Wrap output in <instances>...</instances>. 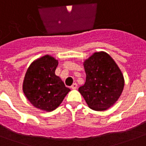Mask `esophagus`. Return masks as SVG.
Returning <instances> with one entry per match:
<instances>
[{
    "label": "esophagus",
    "instance_id": "34e87169",
    "mask_svg": "<svg viewBox=\"0 0 146 146\" xmlns=\"http://www.w3.org/2000/svg\"><path fill=\"white\" fill-rule=\"evenodd\" d=\"M77 84H76V83H73V85H72V86H71V89H77Z\"/></svg>",
    "mask_w": 146,
    "mask_h": 146
}]
</instances>
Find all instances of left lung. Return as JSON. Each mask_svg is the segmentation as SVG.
<instances>
[{
	"label": "left lung",
	"instance_id": "left-lung-1",
	"mask_svg": "<svg viewBox=\"0 0 146 146\" xmlns=\"http://www.w3.org/2000/svg\"><path fill=\"white\" fill-rule=\"evenodd\" d=\"M86 82L79 92L94 111H104L113 105L124 87V79L113 58L104 51L94 53L83 63Z\"/></svg>",
	"mask_w": 146,
	"mask_h": 146
}]
</instances>
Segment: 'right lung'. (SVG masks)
<instances>
[{
    "mask_svg": "<svg viewBox=\"0 0 146 146\" xmlns=\"http://www.w3.org/2000/svg\"><path fill=\"white\" fill-rule=\"evenodd\" d=\"M58 60L47 54L34 60L26 71L23 90L36 108L48 112L54 111L70 91L55 75Z\"/></svg>",
    "mask_w": 146,
    "mask_h": 146,
    "instance_id": "1",
    "label": "right lung"
}]
</instances>
